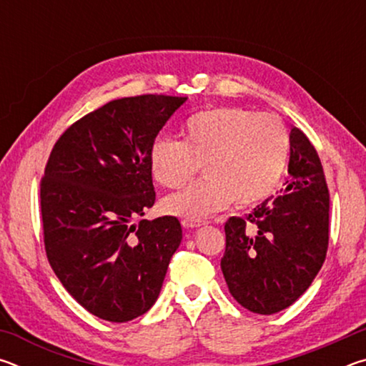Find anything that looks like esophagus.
I'll list each match as a JSON object with an SVG mask.
<instances>
[{
	"mask_svg": "<svg viewBox=\"0 0 366 366\" xmlns=\"http://www.w3.org/2000/svg\"><path fill=\"white\" fill-rule=\"evenodd\" d=\"M205 224V221H200V219H190V218H184L182 219V226L187 227V229H194V227H200Z\"/></svg>",
	"mask_w": 366,
	"mask_h": 366,
	"instance_id": "34e87169",
	"label": "esophagus"
}]
</instances>
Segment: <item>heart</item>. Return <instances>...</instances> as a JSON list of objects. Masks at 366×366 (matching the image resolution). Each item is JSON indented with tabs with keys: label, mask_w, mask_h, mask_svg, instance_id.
Wrapping results in <instances>:
<instances>
[{
	"label": "heart",
	"mask_w": 366,
	"mask_h": 366,
	"mask_svg": "<svg viewBox=\"0 0 366 366\" xmlns=\"http://www.w3.org/2000/svg\"><path fill=\"white\" fill-rule=\"evenodd\" d=\"M181 137L153 142L150 171L159 185L177 189L202 164L207 177L163 200L166 213L190 219L219 212L232 200L239 207L263 202L280 184L290 150L281 119L235 107L192 114Z\"/></svg>",
	"instance_id": "obj_1"
}]
</instances>
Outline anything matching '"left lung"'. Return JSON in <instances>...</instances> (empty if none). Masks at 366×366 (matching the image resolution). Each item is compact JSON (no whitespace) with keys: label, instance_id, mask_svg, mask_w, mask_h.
Instances as JSON below:
<instances>
[{"label":"left lung","instance_id":"1","mask_svg":"<svg viewBox=\"0 0 366 366\" xmlns=\"http://www.w3.org/2000/svg\"><path fill=\"white\" fill-rule=\"evenodd\" d=\"M290 179L245 218L224 224L221 258L229 292L244 308L272 315L305 292L330 242V190L315 147L290 129Z\"/></svg>","mask_w":366,"mask_h":366}]
</instances>
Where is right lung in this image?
Masks as SVG:
<instances>
[{
	"label": "right lung",
	"instance_id": "add662e5",
	"mask_svg": "<svg viewBox=\"0 0 366 366\" xmlns=\"http://www.w3.org/2000/svg\"><path fill=\"white\" fill-rule=\"evenodd\" d=\"M185 100L109 102L66 129L48 158L40 182L48 262L86 312L111 323L153 307L182 240L176 216L132 219L153 207L150 148Z\"/></svg>",
	"mask_w": 366,
	"mask_h": 366
}]
</instances>
